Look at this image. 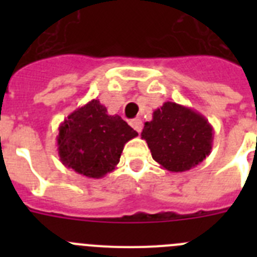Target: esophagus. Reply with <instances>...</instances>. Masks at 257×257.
<instances>
[{
  "instance_id": "obj_1",
  "label": "esophagus",
  "mask_w": 257,
  "mask_h": 257,
  "mask_svg": "<svg viewBox=\"0 0 257 257\" xmlns=\"http://www.w3.org/2000/svg\"><path fill=\"white\" fill-rule=\"evenodd\" d=\"M130 124L131 126H133V128L135 131H138V133H142V130H143V122H142V119H140V118H135V119H133V121L130 122Z\"/></svg>"
}]
</instances>
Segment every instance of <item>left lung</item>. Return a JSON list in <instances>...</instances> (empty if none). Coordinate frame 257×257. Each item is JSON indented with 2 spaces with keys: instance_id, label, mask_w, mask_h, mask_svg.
Returning <instances> with one entry per match:
<instances>
[{
  "instance_id": "1",
  "label": "left lung",
  "mask_w": 257,
  "mask_h": 257,
  "mask_svg": "<svg viewBox=\"0 0 257 257\" xmlns=\"http://www.w3.org/2000/svg\"><path fill=\"white\" fill-rule=\"evenodd\" d=\"M152 157L163 169L184 172L196 167L211 153L213 128L194 109L166 101L145 122L142 133Z\"/></svg>"
}]
</instances>
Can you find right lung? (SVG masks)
<instances>
[{
  "instance_id": "add662e5",
  "label": "right lung",
  "mask_w": 257,
  "mask_h": 257,
  "mask_svg": "<svg viewBox=\"0 0 257 257\" xmlns=\"http://www.w3.org/2000/svg\"><path fill=\"white\" fill-rule=\"evenodd\" d=\"M138 136L118 114L92 99L77 108L59 126L58 154L61 163L86 178L100 179L119 162L128 140Z\"/></svg>"
}]
</instances>
